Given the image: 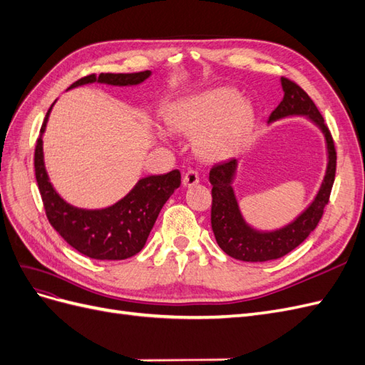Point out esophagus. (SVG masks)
Masks as SVG:
<instances>
[{
    "mask_svg": "<svg viewBox=\"0 0 365 365\" xmlns=\"http://www.w3.org/2000/svg\"><path fill=\"white\" fill-rule=\"evenodd\" d=\"M197 182H200V173H197L196 170L189 169V170H187V172L184 173V176H182V184H184L185 187H192V185H195V184H197Z\"/></svg>",
    "mask_w": 365,
    "mask_h": 365,
    "instance_id": "obj_1",
    "label": "esophagus"
}]
</instances>
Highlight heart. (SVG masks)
<instances>
[{"mask_svg":"<svg viewBox=\"0 0 365 365\" xmlns=\"http://www.w3.org/2000/svg\"><path fill=\"white\" fill-rule=\"evenodd\" d=\"M170 126L184 135L197 137L196 152L204 160H224L251 134L254 108L231 88H215L176 105Z\"/></svg>","mask_w":365,"mask_h":365,"instance_id":"heart-1","label":"heart"}]
</instances>
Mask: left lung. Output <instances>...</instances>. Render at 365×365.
<instances>
[{"mask_svg":"<svg viewBox=\"0 0 365 365\" xmlns=\"http://www.w3.org/2000/svg\"><path fill=\"white\" fill-rule=\"evenodd\" d=\"M283 101L269 115L268 123L280 118L303 115L315 123L324 134L327 148V168L322 185L314 201L298 215L292 222L272 231H262L252 228L240 213L236 200L233 181L237 175L239 161L231 158L228 161L215 164L210 170V184L212 189V228L217 245L230 257L244 262H267L280 259L297 248L312 233L323 216L324 207L329 202L330 192L335 181L336 152L334 138L324 123L323 115L312 98L306 94L303 88L295 82L282 77Z\"/></svg>","mask_w":365,"mask_h":365,"instance_id":"left-lung-1","label":"left lung"}]
</instances>
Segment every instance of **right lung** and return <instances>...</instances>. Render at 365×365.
Here are the masks:
<instances>
[{
  "instance_id": "obj_1",
  "label": "right lung",
  "mask_w": 365,
  "mask_h": 365,
  "mask_svg": "<svg viewBox=\"0 0 365 365\" xmlns=\"http://www.w3.org/2000/svg\"><path fill=\"white\" fill-rule=\"evenodd\" d=\"M150 74L149 70L128 74H90L74 82L68 90L94 82L114 86H132L145 82ZM53 105L43 118L35 149L36 181L51 227L68 245L91 259L123 260L135 256L145 247L163 205L180 187V170L141 178L125 197L106 208L85 210L68 204L54 190L46 170V164H43L42 135L46 132Z\"/></svg>"
}]
</instances>
